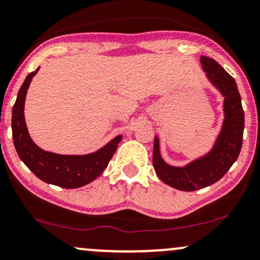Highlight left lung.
Returning <instances> with one entry per match:
<instances>
[{
	"label": "left lung",
	"instance_id": "left-lung-1",
	"mask_svg": "<svg viewBox=\"0 0 260 260\" xmlns=\"http://www.w3.org/2000/svg\"><path fill=\"white\" fill-rule=\"evenodd\" d=\"M201 64L209 82L223 96L224 118L212 148L184 166H172L161 155L159 136L154 138L156 175L168 186L181 191L201 190L220 180L237 161L244 136L245 114L237 82L215 59L201 56Z\"/></svg>",
	"mask_w": 260,
	"mask_h": 260
}]
</instances>
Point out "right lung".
Segmentation results:
<instances>
[{
	"label": "right lung",
	"mask_w": 260,
	"mask_h": 260,
	"mask_svg": "<svg viewBox=\"0 0 260 260\" xmlns=\"http://www.w3.org/2000/svg\"><path fill=\"white\" fill-rule=\"evenodd\" d=\"M38 70L27 75L13 106L12 131L16 153L22 162L45 183L64 188L85 186L105 171L123 135H118L100 149L83 155L56 154L39 148L29 136L23 113L27 89Z\"/></svg>",
	"instance_id": "1"
}]
</instances>
